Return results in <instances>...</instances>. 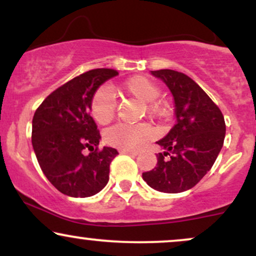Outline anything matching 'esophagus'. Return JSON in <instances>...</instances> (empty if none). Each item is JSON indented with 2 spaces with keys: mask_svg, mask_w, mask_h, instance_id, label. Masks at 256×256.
Masks as SVG:
<instances>
[{
  "mask_svg": "<svg viewBox=\"0 0 256 256\" xmlns=\"http://www.w3.org/2000/svg\"><path fill=\"white\" fill-rule=\"evenodd\" d=\"M120 152H122V154H128V155H137L138 154V152H136V150H128V149H122Z\"/></svg>",
  "mask_w": 256,
  "mask_h": 256,
  "instance_id": "1",
  "label": "esophagus"
}]
</instances>
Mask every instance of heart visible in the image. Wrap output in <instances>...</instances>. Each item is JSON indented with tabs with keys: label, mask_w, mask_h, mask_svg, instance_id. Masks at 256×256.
Listing matches in <instances>:
<instances>
[{
	"label": "heart",
	"mask_w": 256,
	"mask_h": 256,
	"mask_svg": "<svg viewBox=\"0 0 256 256\" xmlns=\"http://www.w3.org/2000/svg\"><path fill=\"white\" fill-rule=\"evenodd\" d=\"M122 92L146 104L149 116L165 118L168 110L162 102L155 101L160 96V89L154 82L143 76H136L126 80L122 86ZM116 113V102L107 88H100L91 100V114L96 122L106 125L112 122ZM106 140L120 149L136 150L154 137V131L146 125H116L104 134Z\"/></svg>",
	"instance_id": "1"
}]
</instances>
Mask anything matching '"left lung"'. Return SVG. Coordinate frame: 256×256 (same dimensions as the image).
Returning <instances> with one entry per match:
<instances>
[{"mask_svg": "<svg viewBox=\"0 0 256 256\" xmlns=\"http://www.w3.org/2000/svg\"><path fill=\"white\" fill-rule=\"evenodd\" d=\"M150 73L171 91L177 122L156 142L165 152H158L156 167L143 173L142 178L158 192H186L216 162L224 144V116L210 96L184 73L173 70Z\"/></svg>", "mask_w": 256, "mask_h": 256, "instance_id": "obj_1", "label": "left lung"}]
</instances>
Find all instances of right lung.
Wrapping results in <instances>:
<instances>
[{"mask_svg":"<svg viewBox=\"0 0 256 256\" xmlns=\"http://www.w3.org/2000/svg\"><path fill=\"white\" fill-rule=\"evenodd\" d=\"M116 76L110 68L85 72L52 91L34 112L32 146L37 161L64 195L89 198L108 183L110 165L119 152L110 146L98 150L101 136L90 112L94 94ZM84 148L90 150L88 156Z\"/></svg>","mask_w":256,"mask_h":256,"instance_id":"obj_1","label":"right lung"}]
</instances>
